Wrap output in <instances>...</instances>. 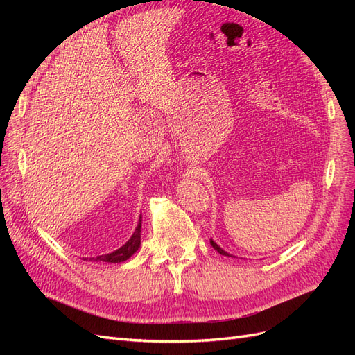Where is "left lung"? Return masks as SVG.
<instances>
[{
	"label": "left lung",
	"instance_id": "8db88e82",
	"mask_svg": "<svg viewBox=\"0 0 355 355\" xmlns=\"http://www.w3.org/2000/svg\"><path fill=\"white\" fill-rule=\"evenodd\" d=\"M210 244L213 245V249H214V250H218V253H220V254H223V256H231L230 253H227V252H225L223 249H220V247H219L216 243H214L213 240H210ZM231 257H232V256H231Z\"/></svg>",
	"mask_w": 355,
	"mask_h": 355
}]
</instances>
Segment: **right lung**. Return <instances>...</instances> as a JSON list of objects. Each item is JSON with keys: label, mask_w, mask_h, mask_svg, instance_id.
Segmentation results:
<instances>
[{"label": "right lung", "mask_w": 355, "mask_h": 355, "mask_svg": "<svg viewBox=\"0 0 355 355\" xmlns=\"http://www.w3.org/2000/svg\"><path fill=\"white\" fill-rule=\"evenodd\" d=\"M141 230H142V216H139L137 227L130 237V240H128L124 245H121L120 249H116L115 252L108 253V254H101L96 257H84V261L108 262V263H120V262L127 261L128 257H132L137 252L139 247H141Z\"/></svg>", "instance_id": "obj_1"}]
</instances>
